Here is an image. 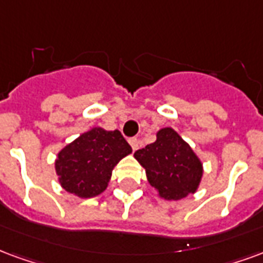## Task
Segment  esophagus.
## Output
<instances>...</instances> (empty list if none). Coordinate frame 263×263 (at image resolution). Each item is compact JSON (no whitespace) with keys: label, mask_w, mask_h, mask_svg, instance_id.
I'll use <instances>...</instances> for the list:
<instances>
[{"label":"esophagus","mask_w":263,"mask_h":263,"mask_svg":"<svg viewBox=\"0 0 263 263\" xmlns=\"http://www.w3.org/2000/svg\"><path fill=\"white\" fill-rule=\"evenodd\" d=\"M129 145H131L132 151H138V149H139V139H137V138H131V139H129Z\"/></svg>","instance_id":"esophagus-1"}]
</instances>
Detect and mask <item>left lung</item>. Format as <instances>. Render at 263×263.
<instances>
[{
  "label": "left lung",
  "mask_w": 263,
  "mask_h": 263,
  "mask_svg": "<svg viewBox=\"0 0 263 263\" xmlns=\"http://www.w3.org/2000/svg\"><path fill=\"white\" fill-rule=\"evenodd\" d=\"M157 195L180 201L195 194L203 176V166L190 143L170 126L156 132V141L134 153Z\"/></svg>",
  "instance_id": "left-lung-1"
}]
</instances>
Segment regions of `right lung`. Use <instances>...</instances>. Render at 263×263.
I'll use <instances>...</instances> for the list:
<instances>
[{"instance_id": "1", "label": "right lung", "mask_w": 263, "mask_h": 263, "mask_svg": "<svg viewBox=\"0 0 263 263\" xmlns=\"http://www.w3.org/2000/svg\"><path fill=\"white\" fill-rule=\"evenodd\" d=\"M132 149L120 131L93 126L58 152V182L72 195L87 199L106 191L112 170Z\"/></svg>"}]
</instances>
